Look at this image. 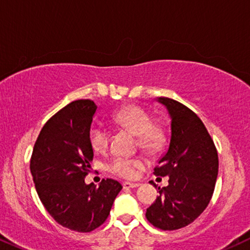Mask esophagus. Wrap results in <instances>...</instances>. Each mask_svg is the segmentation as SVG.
Masks as SVG:
<instances>
[{
	"mask_svg": "<svg viewBox=\"0 0 250 250\" xmlns=\"http://www.w3.org/2000/svg\"><path fill=\"white\" fill-rule=\"evenodd\" d=\"M123 188L125 189H132V188H137L140 186V183L136 182H123Z\"/></svg>",
	"mask_w": 250,
	"mask_h": 250,
	"instance_id": "esophagus-1",
	"label": "esophagus"
}]
</instances>
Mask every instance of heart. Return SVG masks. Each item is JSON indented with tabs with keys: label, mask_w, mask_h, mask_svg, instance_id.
<instances>
[{
	"label": "heart",
	"mask_w": 250,
	"mask_h": 250,
	"mask_svg": "<svg viewBox=\"0 0 250 250\" xmlns=\"http://www.w3.org/2000/svg\"><path fill=\"white\" fill-rule=\"evenodd\" d=\"M118 125H122L137 136V143L142 150L153 153L163 148L166 142V131L162 125L152 123V119L143 108L137 106H125L113 116ZM91 147L96 152H104L108 146L109 135L107 130L94 125L88 132ZM142 166L141 160L118 157L108 165L113 174L125 179H132L137 174V168Z\"/></svg>",
	"instance_id": "1"
}]
</instances>
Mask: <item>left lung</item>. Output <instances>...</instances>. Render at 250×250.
Listing matches in <instances>:
<instances>
[{
  "instance_id": "1",
  "label": "left lung",
  "mask_w": 250,
  "mask_h": 250,
  "mask_svg": "<svg viewBox=\"0 0 250 250\" xmlns=\"http://www.w3.org/2000/svg\"><path fill=\"white\" fill-rule=\"evenodd\" d=\"M170 116L167 152L154 168V175L168 176L146 209V219L157 229L174 230L194 222L212 197L218 175L217 148L201 119L187 106L160 97Z\"/></svg>"
}]
</instances>
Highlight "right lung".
Here are the masks:
<instances>
[{
	"mask_svg": "<svg viewBox=\"0 0 250 250\" xmlns=\"http://www.w3.org/2000/svg\"><path fill=\"white\" fill-rule=\"evenodd\" d=\"M97 105L76 100L53 115L34 144L30 169L41 203L60 225L91 232L103 225L122 186L113 179L99 187L84 181L93 159L88 132Z\"/></svg>",
	"mask_w": 250,
	"mask_h": 250,
	"instance_id": "1",
	"label": "right lung"
}]
</instances>
